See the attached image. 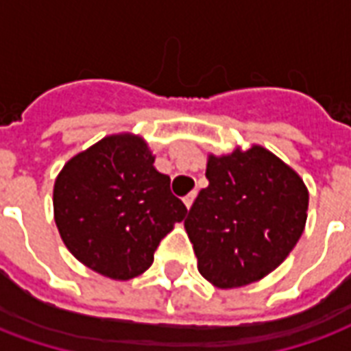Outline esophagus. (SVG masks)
Segmentation results:
<instances>
[{
    "label": "esophagus",
    "mask_w": 351,
    "mask_h": 351,
    "mask_svg": "<svg viewBox=\"0 0 351 351\" xmlns=\"http://www.w3.org/2000/svg\"><path fill=\"white\" fill-rule=\"evenodd\" d=\"M195 197H197V193H195V191H191V193H188V195L184 197V205L188 206V208H191V205H193V201H195Z\"/></svg>",
    "instance_id": "34e87169"
}]
</instances>
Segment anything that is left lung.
Instances as JSON below:
<instances>
[{
  "label": "left lung",
  "mask_w": 351,
  "mask_h": 351,
  "mask_svg": "<svg viewBox=\"0 0 351 351\" xmlns=\"http://www.w3.org/2000/svg\"><path fill=\"white\" fill-rule=\"evenodd\" d=\"M206 178L208 188L199 191L184 220L199 272L223 289L261 280L301 239L306 186L261 146L210 156Z\"/></svg>",
  "instance_id": "obj_1"
}]
</instances>
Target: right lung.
Masks as SVG:
<instances>
[{
	"label": "right lung",
	"instance_id": "obj_1",
	"mask_svg": "<svg viewBox=\"0 0 351 351\" xmlns=\"http://www.w3.org/2000/svg\"><path fill=\"white\" fill-rule=\"evenodd\" d=\"M186 213L145 141L128 133L77 154L54 184V218L65 246L80 263L114 280L145 272Z\"/></svg>",
	"mask_w": 351,
	"mask_h": 351
}]
</instances>
